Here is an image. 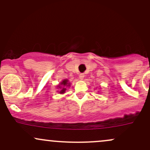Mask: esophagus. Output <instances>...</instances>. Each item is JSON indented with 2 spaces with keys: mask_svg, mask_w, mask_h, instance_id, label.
<instances>
[{
  "mask_svg": "<svg viewBox=\"0 0 150 150\" xmlns=\"http://www.w3.org/2000/svg\"><path fill=\"white\" fill-rule=\"evenodd\" d=\"M84 77H85V75H84L83 73H81V74H80V75H79V78H80V79H81V80L83 79Z\"/></svg>",
  "mask_w": 150,
  "mask_h": 150,
  "instance_id": "1",
  "label": "esophagus"
}]
</instances>
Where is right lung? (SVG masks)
Returning <instances> with one entry per match:
<instances>
[{
    "mask_svg": "<svg viewBox=\"0 0 150 150\" xmlns=\"http://www.w3.org/2000/svg\"><path fill=\"white\" fill-rule=\"evenodd\" d=\"M70 86V83H69L67 79L63 80V81L60 83L59 85L57 86L59 88L61 89L59 91H58L59 92V93H65V91H66V87H67V86Z\"/></svg>",
    "mask_w": 150,
    "mask_h": 150,
    "instance_id": "right-lung-1",
    "label": "right lung"
}]
</instances>
